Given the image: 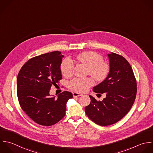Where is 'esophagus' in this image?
Segmentation results:
<instances>
[{
	"instance_id": "esophagus-1",
	"label": "esophagus",
	"mask_w": 153,
	"mask_h": 153,
	"mask_svg": "<svg viewBox=\"0 0 153 153\" xmlns=\"http://www.w3.org/2000/svg\"><path fill=\"white\" fill-rule=\"evenodd\" d=\"M73 95L74 97H79L82 95V94H79L78 92H74V93H73Z\"/></svg>"
}]
</instances>
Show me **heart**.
I'll return each mask as SVG.
<instances>
[{
    "instance_id": "b5f03b06",
    "label": "heart",
    "mask_w": 153,
    "mask_h": 153,
    "mask_svg": "<svg viewBox=\"0 0 153 153\" xmlns=\"http://www.w3.org/2000/svg\"><path fill=\"white\" fill-rule=\"evenodd\" d=\"M76 59L88 67V73L96 81L102 82L107 76L109 72V66L103 62L102 57L94 52H85L78 54ZM74 64L68 58L64 59L61 64L62 74L65 77H71L73 72ZM93 85L91 79L88 77H75L68 83L70 89L75 92H86Z\"/></svg>"
}]
</instances>
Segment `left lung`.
Segmentation results:
<instances>
[{
    "instance_id": "8db88e82",
    "label": "left lung",
    "mask_w": 153,
    "mask_h": 153,
    "mask_svg": "<svg viewBox=\"0 0 153 153\" xmlns=\"http://www.w3.org/2000/svg\"><path fill=\"white\" fill-rule=\"evenodd\" d=\"M107 55L110 62L108 76L93 88L94 92L105 93L106 97L102 101H98L89 95L91 103L85 108L87 116L102 126L121 120L132 107L137 91L136 79L128 61L113 52Z\"/></svg>"
}]
</instances>
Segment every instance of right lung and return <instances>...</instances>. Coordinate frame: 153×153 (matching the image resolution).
I'll list each match as a JSON object with an SVG mask.
<instances>
[{
  "mask_svg": "<svg viewBox=\"0 0 153 153\" xmlns=\"http://www.w3.org/2000/svg\"><path fill=\"white\" fill-rule=\"evenodd\" d=\"M64 56L53 51L30 59L21 68L16 79L18 101L22 110L34 122L42 126L55 125L65 114L66 104L73 94L64 91L57 97L51 96L52 85L62 74L61 64Z\"/></svg>",
  "mask_w": 153,
  "mask_h": 153,
  "instance_id": "add662e5",
  "label": "right lung"
}]
</instances>
